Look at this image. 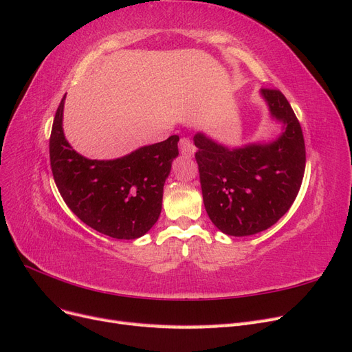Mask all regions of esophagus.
Instances as JSON below:
<instances>
[{
  "label": "esophagus",
  "instance_id": "34e87169",
  "mask_svg": "<svg viewBox=\"0 0 352 352\" xmlns=\"http://www.w3.org/2000/svg\"><path fill=\"white\" fill-rule=\"evenodd\" d=\"M179 148H180V153H182V155L185 157H192L195 154V146L188 140V138H182V140H180Z\"/></svg>",
  "mask_w": 352,
  "mask_h": 352
}]
</instances>
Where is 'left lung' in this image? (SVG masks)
I'll list each match as a JSON object with an SVG mask.
<instances>
[{
  "label": "left lung",
  "instance_id": "1",
  "mask_svg": "<svg viewBox=\"0 0 352 352\" xmlns=\"http://www.w3.org/2000/svg\"><path fill=\"white\" fill-rule=\"evenodd\" d=\"M282 132L270 142L229 148L204 132L194 136L202 199L210 220L229 236H250L273 226L291 208L305 170L300 122L285 95L261 89Z\"/></svg>",
  "mask_w": 352,
  "mask_h": 352
}]
</instances>
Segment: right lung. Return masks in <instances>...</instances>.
Masks as SVG:
<instances>
[{"mask_svg": "<svg viewBox=\"0 0 352 352\" xmlns=\"http://www.w3.org/2000/svg\"><path fill=\"white\" fill-rule=\"evenodd\" d=\"M63 97L52 123L50 162L67 207L85 225L116 239H136L150 230L162 212L163 188L179 155V136L144 145L113 160L83 157L63 131Z\"/></svg>", "mask_w": 352, "mask_h": 352, "instance_id": "add662e5", "label": "right lung"}]
</instances>
